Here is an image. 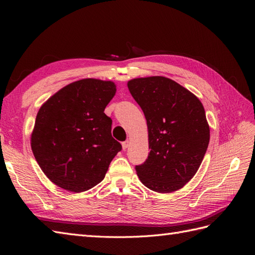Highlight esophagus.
Listing matches in <instances>:
<instances>
[{
    "label": "esophagus",
    "instance_id": "1",
    "mask_svg": "<svg viewBox=\"0 0 255 255\" xmlns=\"http://www.w3.org/2000/svg\"><path fill=\"white\" fill-rule=\"evenodd\" d=\"M128 145H129V141H128V140H126V141L122 142V148H123V150H127V149L128 148Z\"/></svg>",
    "mask_w": 255,
    "mask_h": 255
}]
</instances>
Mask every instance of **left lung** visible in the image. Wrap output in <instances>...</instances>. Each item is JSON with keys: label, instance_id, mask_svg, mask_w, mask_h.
<instances>
[{"label": "left lung", "instance_id": "8db88e82", "mask_svg": "<svg viewBox=\"0 0 255 255\" xmlns=\"http://www.w3.org/2000/svg\"><path fill=\"white\" fill-rule=\"evenodd\" d=\"M128 87L141 107L149 132L150 154L135 167L138 177L157 192L182 188L198 171L210 142L202 103L164 76L134 79Z\"/></svg>", "mask_w": 255, "mask_h": 255}]
</instances>
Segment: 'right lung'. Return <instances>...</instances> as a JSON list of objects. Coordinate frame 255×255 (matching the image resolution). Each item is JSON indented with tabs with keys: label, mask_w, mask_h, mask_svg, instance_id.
Masks as SVG:
<instances>
[{
	"label": "right lung",
	"mask_w": 255,
	"mask_h": 255,
	"mask_svg": "<svg viewBox=\"0 0 255 255\" xmlns=\"http://www.w3.org/2000/svg\"><path fill=\"white\" fill-rule=\"evenodd\" d=\"M116 94L111 81L85 79L67 85L37 114L32 150L38 165L60 188L86 191L101 182L121 151L104 114Z\"/></svg>",
	"instance_id": "obj_1"
}]
</instances>
